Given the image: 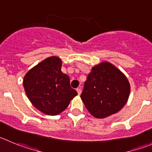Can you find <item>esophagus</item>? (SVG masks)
<instances>
[{
	"instance_id": "1",
	"label": "esophagus",
	"mask_w": 152,
	"mask_h": 152,
	"mask_svg": "<svg viewBox=\"0 0 152 152\" xmlns=\"http://www.w3.org/2000/svg\"><path fill=\"white\" fill-rule=\"evenodd\" d=\"M76 91H77L78 95H81V93H82V90H81V88H76Z\"/></svg>"
}]
</instances>
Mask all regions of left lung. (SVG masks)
I'll list each match as a JSON object with an SVG mask.
<instances>
[{"instance_id": "1", "label": "left lung", "mask_w": 152, "mask_h": 152, "mask_svg": "<svg viewBox=\"0 0 152 152\" xmlns=\"http://www.w3.org/2000/svg\"><path fill=\"white\" fill-rule=\"evenodd\" d=\"M129 93L125 75L110 63L102 62L91 68L80 97L91 115L105 118L123 108Z\"/></svg>"}]
</instances>
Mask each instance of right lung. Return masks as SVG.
<instances>
[{"mask_svg":"<svg viewBox=\"0 0 152 152\" xmlns=\"http://www.w3.org/2000/svg\"><path fill=\"white\" fill-rule=\"evenodd\" d=\"M62 61L50 57L34 66L23 79L27 97L35 107L47 115L64 111L77 92L70 87L69 78L61 71Z\"/></svg>","mask_w":152,"mask_h":152,"instance_id":"obj_1","label":"right lung"}]
</instances>
